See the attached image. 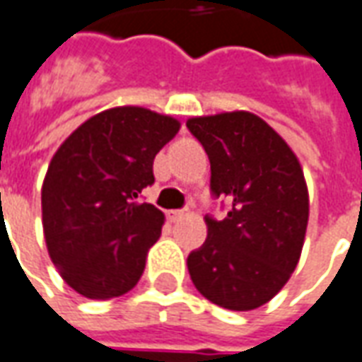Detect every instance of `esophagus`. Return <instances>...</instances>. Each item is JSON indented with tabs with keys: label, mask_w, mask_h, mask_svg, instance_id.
<instances>
[{
	"label": "esophagus",
	"mask_w": 362,
	"mask_h": 362,
	"mask_svg": "<svg viewBox=\"0 0 362 362\" xmlns=\"http://www.w3.org/2000/svg\"><path fill=\"white\" fill-rule=\"evenodd\" d=\"M187 212H189V210H187V209H183V210H171V212H169V220H171V222H177V220H181V218H183V216H187Z\"/></svg>",
	"instance_id": "1"
}]
</instances>
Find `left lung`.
I'll return each instance as SVG.
<instances>
[{
  "label": "left lung",
  "instance_id": "left-lung-1",
  "mask_svg": "<svg viewBox=\"0 0 362 362\" xmlns=\"http://www.w3.org/2000/svg\"><path fill=\"white\" fill-rule=\"evenodd\" d=\"M187 128L209 156L210 191L230 201L224 220L204 216L209 235L187 257L191 281L216 306L255 310L298 265L310 212L300 161L253 112L194 117Z\"/></svg>",
  "mask_w": 362,
  "mask_h": 362
}]
</instances>
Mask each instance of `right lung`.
<instances>
[{
  "label": "right lung",
  "instance_id": "right-lung-1",
  "mask_svg": "<svg viewBox=\"0 0 362 362\" xmlns=\"http://www.w3.org/2000/svg\"><path fill=\"white\" fill-rule=\"evenodd\" d=\"M179 127L144 107H115L86 120L54 153L42 183L46 247L81 296L115 298L140 281L163 226V212L140 193Z\"/></svg>",
  "mask_w": 362,
  "mask_h": 362
}]
</instances>
